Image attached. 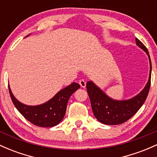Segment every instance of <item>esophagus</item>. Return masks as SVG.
Listing matches in <instances>:
<instances>
[{
    "label": "esophagus",
    "mask_w": 157,
    "mask_h": 157,
    "mask_svg": "<svg viewBox=\"0 0 157 157\" xmlns=\"http://www.w3.org/2000/svg\"><path fill=\"white\" fill-rule=\"evenodd\" d=\"M79 84H80V86L82 88H85L86 86V82L85 80H80V81H79Z\"/></svg>",
    "instance_id": "obj_1"
}]
</instances>
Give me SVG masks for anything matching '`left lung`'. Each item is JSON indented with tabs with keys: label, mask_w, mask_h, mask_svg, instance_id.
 Masks as SVG:
<instances>
[{
	"label": "left lung",
	"mask_w": 157,
	"mask_h": 157,
	"mask_svg": "<svg viewBox=\"0 0 157 157\" xmlns=\"http://www.w3.org/2000/svg\"><path fill=\"white\" fill-rule=\"evenodd\" d=\"M136 42L147 54L150 61V75L147 84L136 96L124 101L112 99L92 81H88L86 89L91 101L94 117L101 123L107 125H117L124 123L137 113L145 101L151 86V61L148 51L142 42L136 38Z\"/></svg>",
	"instance_id": "8db88e82"
}]
</instances>
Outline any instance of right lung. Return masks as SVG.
Returning a JSON list of instances; mask_svg holds the SVG:
<instances>
[{"instance_id":"1","label":"right lung","mask_w":157,"mask_h":157,"mask_svg":"<svg viewBox=\"0 0 157 157\" xmlns=\"http://www.w3.org/2000/svg\"><path fill=\"white\" fill-rule=\"evenodd\" d=\"M79 88H80V86L78 83L72 82L68 86L56 93V95L48 102L37 106H28L22 104L14 97L10 86L9 91L15 106L26 119L36 126L51 127L57 125L63 119L68 99Z\"/></svg>"}]
</instances>
